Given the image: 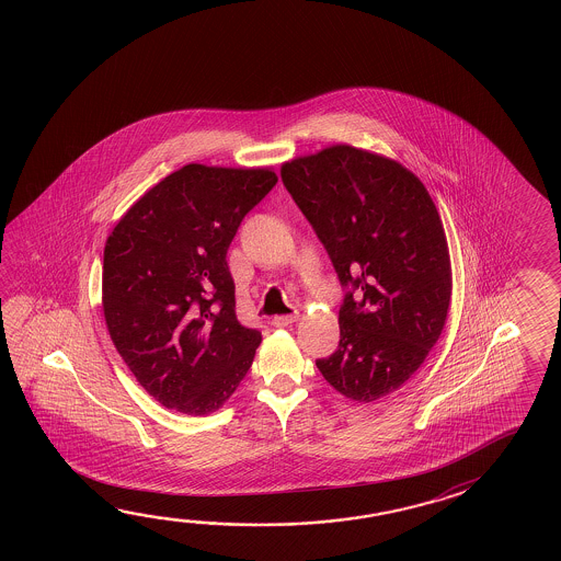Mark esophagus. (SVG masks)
I'll use <instances>...</instances> for the list:
<instances>
[{
	"label": "esophagus",
	"mask_w": 561,
	"mask_h": 561,
	"mask_svg": "<svg viewBox=\"0 0 561 561\" xmlns=\"http://www.w3.org/2000/svg\"><path fill=\"white\" fill-rule=\"evenodd\" d=\"M299 320V313H289V316H275L272 323H274L275 328H287V325H291V323H296Z\"/></svg>",
	"instance_id": "1"
}]
</instances>
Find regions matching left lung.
<instances>
[{"mask_svg":"<svg viewBox=\"0 0 561 561\" xmlns=\"http://www.w3.org/2000/svg\"><path fill=\"white\" fill-rule=\"evenodd\" d=\"M343 286L340 347L318 359L347 400L371 403L420 369L446 328L451 260L422 180L400 161L335 144L282 163Z\"/></svg>","mask_w":561,"mask_h":561,"instance_id":"8db88e82","label":"left lung"}]
</instances>
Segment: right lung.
Masks as SVG:
<instances>
[{
    "instance_id": "1",
    "label": "right lung",
    "mask_w": 561,
    "mask_h": 561,
    "mask_svg": "<svg viewBox=\"0 0 561 561\" xmlns=\"http://www.w3.org/2000/svg\"><path fill=\"white\" fill-rule=\"evenodd\" d=\"M275 183L274 168L187 163L149 187L105 241L107 332L168 410L218 412L252 366L262 333L238 321L226 253Z\"/></svg>"
}]
</instances>
